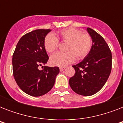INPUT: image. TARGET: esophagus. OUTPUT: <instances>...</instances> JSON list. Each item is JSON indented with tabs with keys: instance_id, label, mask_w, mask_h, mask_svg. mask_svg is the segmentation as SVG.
Returning a JSON list of instances; mask_svg holds the SVG:
<instances>
[{
	"instance_id": "obj_1",
	"label": "esophagus",
	"mask_w": 123,
	"mask_h": 123,
	"mask_svg": "<svg viewBox=\"0 0 123 123\" xmlns=\"http://www.w3.org/2000/svg\"><path fill=\"white\" fill-rule=\"evenodd\" d=\"M65 68H66L65 67H60V68H59V70H60V71H64V69H65Z\"/></svg>"
}]
</instances>
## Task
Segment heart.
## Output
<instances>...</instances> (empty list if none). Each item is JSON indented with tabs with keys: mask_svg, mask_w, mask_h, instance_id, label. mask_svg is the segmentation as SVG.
<instances>
[{
	"mask_svg": "<svg viewBox=\"0 0 123 123\" xmlns=\"http://www.w3.org/2000/svg\"><path fill=\"white\" fill-rule=\"evenodd\" d=\"M59 36L62 42L66 43V53H56L51 56L50 64L54 66L64 67L72 63L75 59L82 60L86 57L92 48V38L87 33H83L80 30L68 28L59 32ZM59 39L53 34H48L44 37V47L48 53H53L57 50Z\"/></svg>",
	"mask_w": 123,
	"mask_h": 123,
	"instance_id": "1",
	"label": "heart"
}]
</instances>
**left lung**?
Listing matches in <instances>:
<instances>
[{
  "label": "left lung",
  "instance_id": "8db88e82",
  "mask_svg": "<svg viewBox=\"0 0 123 123\" xmlns=\"http://www.w3.org/2000/svg\"><path fill=\"white\" fill-rule=\"evenodd\" d=\"M92 45L87 55L80 63L72 66L75 75L69 83L73 91L82 96H91L99 91L107 82L112 69V53L101 35L88 27Z\"/></svg>",
  "mask_w": 123,
  "mask_h": 123
}]
</instances>
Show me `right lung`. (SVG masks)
I'll return each mask as SVG.
<instances>
[{
  "label": "right lung",
  "mask_w": 123,
  "mask_h": 123,
  "mask_svg": "<svg viewBox=\"0 0 123 123\" xmlns=\"http://www.w3.org/2000/svg\"><path fill=\"white\" fill-rule=\"evenodd\" d=\"M50 31V29H37L24 35L12 55L14 80L24 92L32 96H40L50 91L59 73L57 66H44L43 69H39L49 59L44 49V39Z\"/></svg>",
  "instance_id": "add662e5"
}]
</instances>
